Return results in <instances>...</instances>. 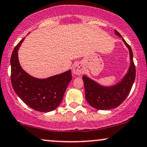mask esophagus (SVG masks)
I'll use <instances>...</instances> for the list:
<instances>
[{
  "instance_id": "34e87169",
  "label": "esophagus",
  "mask_w": 147,
  "mask_h": 147,
  "mask_svg": "<svg viewBox=\"0 0 147 147\" xmlns=\"http://www.w3.org/2000/svg\"><path fill=\"white\" fill-rule=\"evenodd\" d=\"M72 72H73V73L76 75H80L83 73L84 70L80 64L77 63L74 65L73 69H72Z\"/></svg>"
}]
</instances>
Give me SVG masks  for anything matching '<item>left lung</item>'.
Here are the masks:
<instances>
[{
	"mask_svg": "<svg viewBox=\"0 0 147 147\" xmlns=\"http://www.w3.org/2000/svg\"><path fill=\"white\" fill-rule=\"evenodd\" d=\"M115 34L122 38L117 30H115ZM122 41L129 50L131 64L127 73L120 82L111 86H104L86 76L84 75L82 77L86 99L91 106L97 110H109L119 106L128 97L134 83L136 66L133 63V52L131 47L123 38Z\"/></svg>",
	"mask_w": 147,
	"mask_h": 147,
	"instance_id": "8db88e82",
	"label": "left lung"
}]
</instances>
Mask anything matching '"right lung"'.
I'll use <instances>...</instances> for the list:
<instances>
[{
    "mask_svg": "<svg viewBox=\"0 0 147 147\" xmlns=\"http://www.w3.org/2000/svg\"><path fill=\"white\" fill-rule=\"evenodd\" d=\"M23 38L11 54V82L13 89L25 104L39 112H50L57 109L63 100L65 90L72 79L71 70L45 79L35 78L21 68L18 50Z\"/></svg>",
    "mask_w": 147,
    "mask_h": 147,
    "instance_id": "obj_1",
    "label": "right lung"
}]
</instances>
